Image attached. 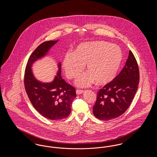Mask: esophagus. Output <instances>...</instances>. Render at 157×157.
Listing matches in <instances>:
<instances>
[{
  "instance_id": "obj_1",
  "label": "esophagus",
  "mask_w": 157,
  "mask_h": 157,
  "mask_svg": "<svg viewBox=\"0 0 157 157\" xmlns=\"http://www.w3.org/2000/svg\"><path fill=\"white\" fill-rule=\"evenodd\" d=\"M83 92H84V90H76V94H77V95L81 94H82Z\"/></svg>"
}]
</instances>
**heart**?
<instances>
[{
  "mask_svg": "<svg viewBox=\"0 0 157 157\" xmlns=\"http://www.w3.org/2000/svg\"><path fill=\"white\" fill-rule=\"evenodd\" d=\"M122 60V52L118 45L103 40H96L78 45L73 53H67L62 67L69 79L81 75L86 65L88 74L76 81L79 87H86L96 81L104 85L112 81L118 72Z\"/></svg>",
  "mask_w": 157,
  "mask_h": 157,
  "instance_id": "obj_1",
  "label": "heart"
}]
</instances>
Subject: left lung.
<instances>
[{
    "mask_svg": "<svg viewBox=\"0 0 157 157\" xmlns=\"http://www.w3.org/2000/svg\"><path fill=\"white\" fill-rule=\"evenodd\" d=\"M140 71L134 54L129 51L125 65L114 79L97 93L93 107L98 119L112 120L122 115L131 104L138 90Z\"/></svg>",
    "mask_w": 157,
    "mask_h": 157,
    "instance_id": "1",
    "label": "left lung"
}]
</instances>
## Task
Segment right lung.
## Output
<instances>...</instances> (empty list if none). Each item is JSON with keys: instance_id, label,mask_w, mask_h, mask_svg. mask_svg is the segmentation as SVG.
I'll return each mask as SVG.
<instances>
[{"instance_id": "right-lung-1", "label": "right lung", "mask_w": 157, "mask_h": 157, "mask_svg": "<svg viewBox=\"0 0 157 157\" xmlns=\"http://www.w3.org/2000/svg\"><path fill=\"white\" fill-rule=\"evenodd\" d=\"M58 40L44 42L32 52L27 62L24 76V85L31 104L35 109L49 120L66 118L71 111L73 100L76 97L74 87L61 77V64L59 71L51 83H42L36 80L31 67L36 60L44 56Z\"/></svg>"}]
</instances>
